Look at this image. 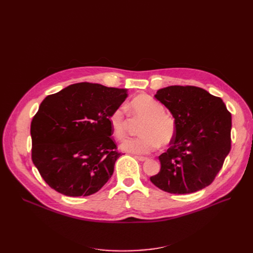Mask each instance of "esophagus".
I'll return each mask as SVG.
<instances>
[{
  "label": "esophagus",
  "mask_w": 253,
  "mask_h": 253,
  "mask_svg": "<svg viewBox=\"0 0 253 253\" xmlns=\"http://www.w3.org/2000/svg\"><path fill=\"white\" fill-rule=\"evenodd\" d=\"M134 158L137 159L138 161H141V162H143V161H145V160H148L147 157H142V156H135Z\"/></svg>",
  "instance_id": "1"
}]
</instances>
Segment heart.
Masks as SVG:
<instances>
[{"label": "heart", "instance_id": "1", "mask_svg": "<svg viewBox=\"0 0 253 253\" xmlns=\"http://www.w3.org/2000/svg\"><path fill=\"white\" fill-rule=\"evenodd\" d=\"M131 113L134 117L143 120L139 129L141 136L124 139L120 148L122 151L133 154H150L159 145L171 143L175 136V121L173 117L164 112V106L153 97L137 95L129 103ZM109 124L113 135L121 139L126 133V118L122 108L112 112Z\"/></svg>", "mask_w": 253, "mask_h": 253}]
</instances>
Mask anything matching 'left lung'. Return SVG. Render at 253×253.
Masks as SVG:
<instances>
[{"mask_svg": "<svg viewBox=\"0 0 253 253\" xmlns=\"http://www.w3.org/2000/svg\"><path fill=\"white\" fill-rule=\"evenodd\" d=\"M155 97L175 121V136L159 156L161 170L151 181L170 194H191L209 185L231 151L232 116L221 98L195 86H169Z\"/></svg>", "mask_w": 253, "mask_h": 253, "instance_id": "left-lung-1", "label": "left lung"}]
</instances>
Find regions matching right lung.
Listing matches in <instances>:
<instances>
[{
    "label": "right lung",
    "instance_id": "add662e5",
    "mask_svg": "<svg viewBox=\"0 0 253 253\" xmlns=\"http://www.w3.org/2000/svg\"><path fill=\"white\" fill-rule=\"evenodd\" d=\"M127 96V89L84 82L42 101L31 124L32 159L49 187L80 197L108 182L121 156L109 117Z\"/></svg>",
    "mask_w": 253,
    "mask_h": 253
}]
</instances>
